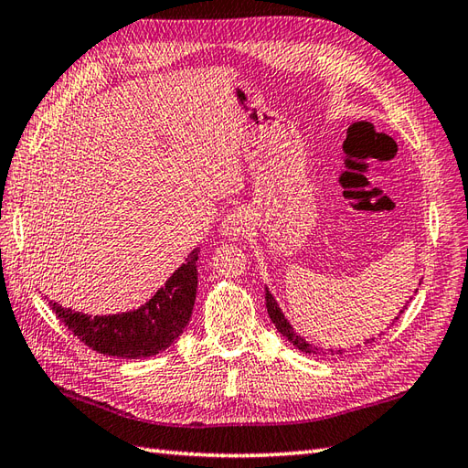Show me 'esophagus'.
Wrapping results in <instances>:
<instances>
[{
  "label": "esophagus",
  "instance_id": "obj_1",
  "mask_svg": "<svg viewBox=\"0 0 468 468\" xmlns=\"http://www.w3.org/2000/svg\"><path fill=\"white\" fill-rule=\"evenodd\" d=\"M251 229V217L243 209L237 207L225 215V219L221 223V233L229 239H239L247 235V231Z\"/></svg>",
  "mask_w": 468,
  "mask_h": 468
}]
</instances>
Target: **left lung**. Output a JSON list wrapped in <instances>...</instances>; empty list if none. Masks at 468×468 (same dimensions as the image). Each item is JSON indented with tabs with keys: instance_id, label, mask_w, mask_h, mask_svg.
I'll use <instances>...</instances> for the list:
<instances>
[{
	"instance_id": "left-lung-1",
	"label": "left lung",
	"mask_w": 468,
	"mask_h": 468,
	"mask_svg": "<svg viewBox=\"0 0 468 468\" xmlns=\"http://www.w3.org/2000/svg\"><path fill=\"white\" fill-rule=\"evenodd\" d=\"M265 305H267V313H269V317H271V321H273V324L277 327V331L283 335V336H287V339L297 346L299 351H303V353H309V355H321L323 351H319L317 346H313V345H309L305 339H303V336H299L295 331H292V327L291 324L287 323V319H285V314L281 313V309H279V305H277V301L273 299V295H271L269 291H265ZM407 307H403V311H405ZM400 311V313H403ZM399 319V317H397ZM375 341V339H373Z\"/></svg>"
}]
</instances>
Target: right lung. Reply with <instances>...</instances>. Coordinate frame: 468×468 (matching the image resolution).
Instances as JSON below:
<instances>
[{"label": "right lung", "instance_id": "1", "mask_svg": "<svg viewBox=\"0 0 468 468\" xmlns=\"http://www.w3.org/2000/svg\"><path fill=\"white\" fill-rule=\"evenodd\" d=\"M197 249L144 307L122 314L91 317L49 303L53 313L90 349L123 358L151 356L167 346L187 327L197 295Z\"/></svg>", "mask_w": 468, "mask_h": 468}]
</instances>
